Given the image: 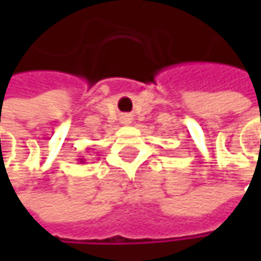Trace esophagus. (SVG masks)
Masks as SVG:
<instances>
[{
	"instance_id": "1",
	"label": "esophagus",
	"mask_w": 261,
	"mask_h": 261,
	"mask_svg": "<svg viewBox=\"0 0 261 261\" xmlns=\"http://www.w3.org/2000/svg\"><path fill=\"white\" fill-rule=\"evenodd\" d=\"M122 124H124V125H128V124H131L130 116H124V118H122Z\"/></svg>"
}]
</instances>
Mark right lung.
Returning a JSON list of instances; mask_svg holds the SVG:
<instances>
[{
    "instance_id": "obj_1",
    "label": "right lung",
    "mask_w": 261,
    "mask_h": 261,
    "mask_svg": "<svg viewBox=\"0 0 261 261\" xmlns=\"http://www.w3.org/2000/svg\"><path fill=\"white\" fill-rule=\"evenodd\" d=\"M79 162H80V163H81V165H83V163H84L86 160H84V159H79Z\"/></svg>"
}]
</instances>
